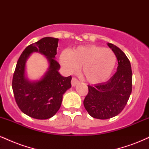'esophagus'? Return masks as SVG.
<instances>
[{"mask_svg":"<svg viewBox=\"0 0 149 149\" xmlns=\"http://www.w3.org/2000/svg\"><path fill=\"white\" fill-rule=\"evenodd\" d=\"M79 83V81H78V80L76 79V78H73L72 80H71V85H72L73 87H75L76 85L78 84V83Z\"/></svg>","mask_w":149,"mask_h":149,"instance_id":"obj_1","label":"esophagus"}]
</instances>
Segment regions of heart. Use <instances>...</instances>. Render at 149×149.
I'll return each instance as SVG.
<instances>
[{"label": "heart", "instance_id": "b5f03b06", "mask_svg": "<svg viewBox=\"0 0 149 149\" xmlns=\"http://www.w3.org/2000/svg\"><path fill=\"white\" fill-rule=\"evenodd\" d=\"M60 62L67 73L82 67V76L91 84H100L110 78L116 68V54L111 49L95 45L79 46L71 52L61 53Z\"/></svg>", "mask_w": 149, "mask_h": 149}]
</instances>
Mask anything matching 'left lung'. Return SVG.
Segmentation results:
<instances>
[{
  "instance_id": "left-lung-1",
  "label": "left lung",
  "mask_w": 149,
  "mask_h": 149,
  "mask_svg": "<svg viewBox=\"0 0 149 149\" xmlns=\"http://www.w3.org/2000/svg\"><path fill=\"white\" fill-rule=\"evenodd\" d=\"M116 54L117 71L108 81L88 85L83 104L92 118L106 120L115 117L123 110L132 92V73L125 54L113 44L107 43Z\"/></svg>"
}]
</instances>
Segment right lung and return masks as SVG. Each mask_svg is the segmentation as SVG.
I'll list each match as a JSON object with an SVG mask.
<instances>
[{
    "instance_id": "add662e5",
    "label": "right lung",
    "mask_w": 149,
    "mask_h": 149,
    "mask_svg": "<svg viewBox=\"0 0 149 149\" xmlns=\"http://www.w3.org/2000/svg\"><path fill=\"white\" fill-rule=\"evenodd\" d=\"M59 39L45 37L25 48L17 63L13 79V90L19 108L36 119L52 118L61 107L63 95L71 88V76L59 73L60 65L55 60ZM33 52L44 55L49 66L39 80L30 81L25 73V64Z\"/></svg>"
}]
</instances>
